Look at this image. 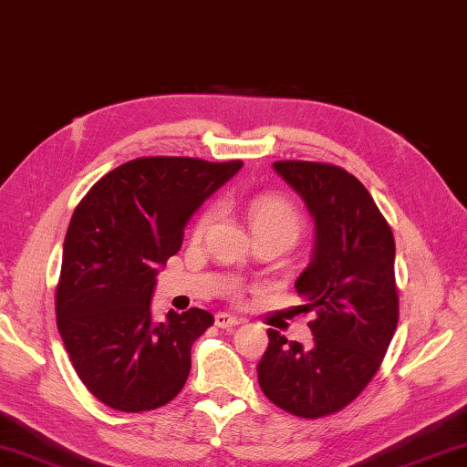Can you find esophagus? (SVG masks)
Returning <instances> with one entry per match:
<instances>
[{"label": "esophagus", "mask_w": 467, "mask_h": 467, "mask_svg": "<svg viewBox=\"0 0 467 467\" xmlns=\"http://www.w3.org/2000/svg\"><path fill=\"white\" fill-rule=\"evenodd\" d=\"M214 322L218 328H233L236 325H241V318L228 315V312H218V315L214 317Z\"/></svg>", "instance_id": "1"}]
</instances>
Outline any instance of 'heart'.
I'll return each mask as SVG.
<instances>
[{
	"mask_svg": "<svg viewBox=\"0 0 467 467\" xmlns=\"http://www.w3.org/2000/svg\"><path fill=\"white\" fill-rule=\"evenodd\" d=\"M247 214L253 233H282L292 243L298 239L302 218L300 212L296 210L290 200L263 193V196H255L249 202ZM210 220L212 212H206V214L200 218L198 231H204L210 224Z\"/></svg>",
	"mask_w": 467,
	"mask_h": 467,
	"instance_id": "heart-1",
	"label": "heart"
}]
</instances>
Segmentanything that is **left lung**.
I'll return each mask as SVG.
<instances>
[{
  "label": "left lung",
  "instance_id": "left-lung-1",
  "mask_svg": "<svg viewBox=\"0 0 467 467\" xmlns=\"http://www.w3.org/2000/svg\"><path fill=\"white\" fill-rule=\"evenodd\" d=\"M274 169L315 220V247L296 279L312 345L269 328L257 366L259 386L279 409L302 419L338 412L376 376L398 325L392 228L349 171L312 161H275Z\"/></svg>",
  "mask_w": 467,
  "mask_h": 467
}]
</instances>
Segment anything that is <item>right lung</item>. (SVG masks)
I'll use <instances>...</instances> for the list:
<instances>
[{
	"mask_svg": "<svg viewBox=\"0 0 467 467\" xmlns=\"http://www.w3.org/2000/svg\"><path fill=\"white\" fill-rule=\"evenodd\" d=\"M243 161L140 157L106 173L75 208L57 285V327L79 379L114 410L142 412L182 392L202 308L150 317L157 274L183 228Z\"/></svg>",
	"mask_w": 467,
	"mask_h": 467,
	"instance_id": "1",
	"label": "right lung"
}]
</instances>
